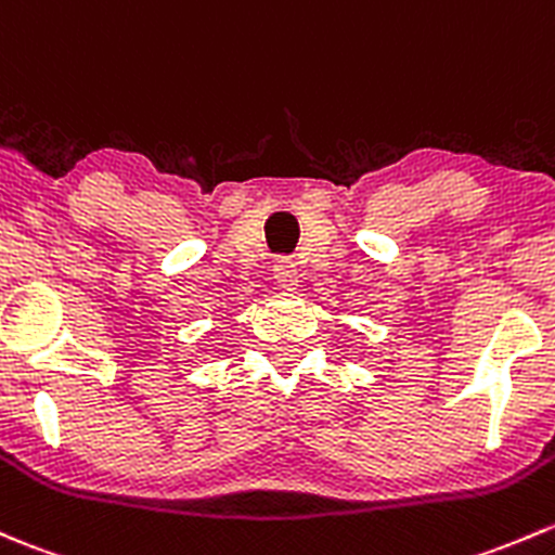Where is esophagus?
I'll return each instance as SVG.
<instances>
[{
	"label": "esophagus",
	"instance_id": "1",
	"mask_svg": "<svg viewBox=\"0 0 555 555\" xmlns=\"http://www.w3.org/2000/svg\"><path fill=\"white\" fill-rule=\"evenodd\" d=\"M273 279L282 289H297V266L295 260L279 258L276 266H273Z\"/></svg>",
	"mask_w": 555,
	"mask_h": 555
}]
</instances>
